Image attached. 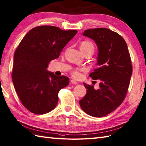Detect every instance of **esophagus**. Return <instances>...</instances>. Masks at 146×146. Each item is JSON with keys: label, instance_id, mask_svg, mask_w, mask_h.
<instances>
[{"label": "esophagus", "instance_id": "esophagus-1", "mask_svg": "<svg viewBox=\"0 0 146 146\" xmlns=\"http://www.w3.org/2000/svg\"><path fill=\"white\" fill-rule=\"evenodd\" d=\"M71 84H75V85L77 84V82L75 80H73V79L71 80Z\"/></svg>", "mask_w": 146, "mask_h": 146}]
</instances>
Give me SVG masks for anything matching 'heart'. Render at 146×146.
I'll list each match as a JSON object with an SVG mask.
<instances>
[{"mask_svg": "<svg viewBox=\"0 0 146 146\" xmlns=\"http://www.w3.org/2000/svg\"><path fill=\"white\" fill-rule=\"evenodd\" d=\"M80 48L81 51L82 53H84V52L87 50H94V45L91 43L90 42L88 41H83L80 43ZM84 70V69L83 68H81V69H77L73 71L72 72V75L74 77H76V78H79L80 76V71H83Z\"/></svg>", "mask_w": 146, "mask_h": 146, "instance_id": "1", "label": "heart"}]
</instances>
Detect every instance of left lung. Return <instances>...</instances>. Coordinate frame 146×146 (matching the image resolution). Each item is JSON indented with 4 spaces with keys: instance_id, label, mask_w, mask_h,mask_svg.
Instances as JSON below:
<instances>
[{
    "instance_id": "obj_1",
    "label": "left lung",
    "mask_w": 146,
    "mask_h": 146,
    "mask_svg": "<svg viewBox=\"0 0 146 146\" xmlns=\"http://www.w3.org/2000/svg\"><path fill=\"white\" fill-rule=\"evenodd\" d=\"M83 35L94 40L98 46V67L89 76L100 83L98 90L84 83L87 94L79 103L88 115L102 117L115 110L125 99L132 74L130 56L123 38L108 28L85 30Z\"/></svg>"
}]
</instances>
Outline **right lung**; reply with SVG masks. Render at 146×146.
Here are the masks:
<instances>
[{
  "label": "right lung",
  "mask_w": 146,
  "mask_h": 146,
  "mask_svg": "<svg viewBox=\"0 0 146 146\" xmlns=\"http://www.w3.org/2000/svg\"><path fill=\"white\" fill-rule=\"evenodd\" d=\"M76 33L40 26L30 30L19 43L14 54L12 78L20 101L30 112L43 115L58 104V92L70 79L57 76L47 68Z\"/></svg>",
  "instance_id": "1"
}]
</instances>
